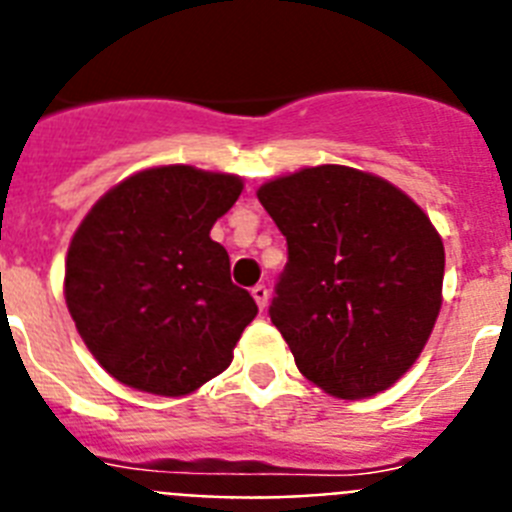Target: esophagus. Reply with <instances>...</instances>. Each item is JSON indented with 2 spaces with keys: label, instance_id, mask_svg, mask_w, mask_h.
<instances>
[{
  "label": "esophagus",
  "instance_id": "obj_1",
  "mask_svg": "<svg viewBox=\"0 0 512 512\" xmlns=\"http://www.w3.org/2000/svg\"><path fill=\"white\" fill-rule=\"evenodd\" d=\"M252 299L257 301V306H260V309H265V306H268V299H270L268 288L262 286V283H257V286L252 288Z\"/></svg>",
  "mask_w": 512,
  "mask_h": 512
}]
</instances>
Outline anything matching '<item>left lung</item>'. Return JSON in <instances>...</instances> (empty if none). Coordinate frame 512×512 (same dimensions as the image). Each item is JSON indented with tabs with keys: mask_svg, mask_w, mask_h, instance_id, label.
Listing matches in <instances>:
<instances>
[{
	"mask_svg": "<svg viewBox=\"0 0 512 512\" xmlns=\"http://www.w3.org/2000/svg\"><path fill=\"white\" fill-rule=\"evenodd\" d=\"M257 198L288 244L268 314L299 371L332 397L389 389L441 311L446 255L428 216L340 164L278 177Z\"/></svg>",
	"mask_w": 512,
	"mask_h": 512,
	"instance_id": "8db88e82",
	"label": "left lung"
}]
</instances>
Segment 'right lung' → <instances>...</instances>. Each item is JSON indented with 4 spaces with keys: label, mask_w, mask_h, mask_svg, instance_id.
Segmentation results:
<instances>
[{
    "label": "right lung",
    "mask_w": 512,
    "mask_h": 512,
    "mask_svg": "<svg viewBox=\"0 0 512 512\" xmlns=\"http://www.w3.org/2000/svg\"><path fill=\"white\" fill-rule=\"evenodd\" d=\"M242 193L234 175L154 167L92 206L66 255V306L100 366L180 397L219 376L255 319L211 226Z\"/></svg>",
    "instance_id": "1"
}]
</instances>
